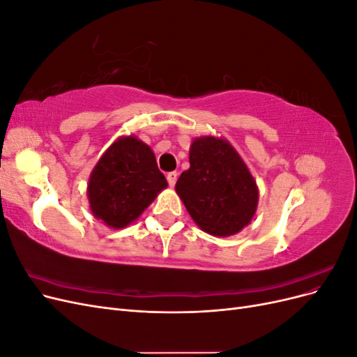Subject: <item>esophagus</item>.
<instances>
[{
    "label": "esophagus",
    "instance_id": "esophagus-1",
    "mask_svg": "<svg viewBox=\"0 0 357 357\" xmlns=\"http://www.w3.org/2000/svg\"><path fill=\"white\" fill-rule=\"evenodd\" d=\"M177 177H178V174L176 171H172V172H168L167 174V180H168V185L171 186V188H174L176 186V181H177Z\"/></svg>",
    "mask_w": 357,
    "mask_h": 357
}]
</instances>
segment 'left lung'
<instances>
[{
    "mask_svg": "<svg viewBox=\"0 0 357 357\" xmlns=\"http://www.w3.org/2000/svg\"><path fill=\"white\" fill-rule=\"evenodd\" d=\"M189 169L183 171L176 192L198 228L214 236L238 234L257 210L259 189L245 162L222 137L192 139Z\"/></svg>",
    "mask_w": 357,
    "mask_h": 357,
    "instance_id": "obj_1",
    "label": "left lung"
}]
</instances>
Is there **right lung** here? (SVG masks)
Listing matches in <instances>:
<instances>
[{
  "label": "right lung",
  "mask_w": 357,
  "mask_h": 357,
  "mask_svg": "<svg viewBox=\"0 0 357 357\" xmlns=\"http://www.w3.org/2000/svg\"><path fill=\"white\" fill-rule=\"evenodd\" d=\"M167 188L153 150L131 134L119 137L96 162L86 195L96 219L109 228L123 229Z\"/></svg>",
  "instance_id": "add662e5"
}]
</instances>
